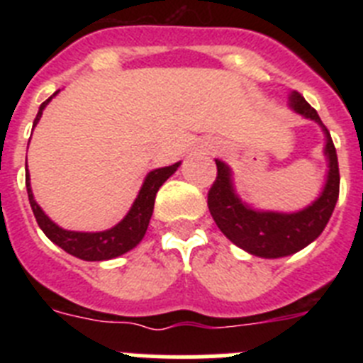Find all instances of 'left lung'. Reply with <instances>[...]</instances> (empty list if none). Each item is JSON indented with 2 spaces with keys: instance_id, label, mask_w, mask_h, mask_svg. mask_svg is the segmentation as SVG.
I'll return each mask as SVG.
<instances>
[{
  "instance_id": "left-lung-1",
  "label": "left lung",
  "mask_w": 363,
  "mask_h": 363,
  "mask_svg": "<svg viewBox=\"0 0 363 363\" xmlns=\"http://www.w3.org/2000/svg\"><path fill=\"white\" fill-rule=\"evenodd\" d=\"M289 107L300 116L316 121L325 134L323 154L329 162V171H327L325 185L320 196L298 213L256 211L240 200L234 191L233 172L229 165L220 160H216V182L207 194L211 216L216 221L221 233L225 234L234 245L259 258H284L313 243L325 229L327 221L338 201V156H336L331 134L320 120L318 112L307 104L300 92H293L289 96Z\"/></svg>"
}]
</instances>
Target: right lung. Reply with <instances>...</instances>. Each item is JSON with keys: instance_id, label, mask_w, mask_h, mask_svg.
<instances>
[{"instance_id": "1", "label": "right lung", "mask_w": 363, "mask_h": 363, "mask_svg": "<svg viewBox=\"0 0 363 363\" xmlns=\"http://www.w3.org/2000/svg\"><path fill=\"white\" fill-rule=\"evenodd\" d=\"M60 91L54 92L47 101L40 105V111H38V116L34 120V127L40 121L41 114H43V108L49 105L50 99L57 94ZM179 163L174 165L162 167V169H154L147 174L145 182H143L142 189L138 192V198L134 200L133 207L127 213V216L114 225L112 229L99 230V233H78V230H67L62 229L60 225H56L52 220H50L47 214L43 213L40 205L34 200V194H32L30 189V176L27 172V194L28 201H30L32 213L36 216L38 225L43 230L45 236L50 240L52 243H56L57 247H62L63 251L69 252V255L76 256L79 259H85V262H104V259L116 258V256L125 255L129 252L130 249L142 242V238L145 236L147 227H149L150 216H152L154 211V200H156V192L160 191L163 184L167 182V178H171L176 171H178ZM27 167V163H25Z\"/></svg>"}]
</instances>
